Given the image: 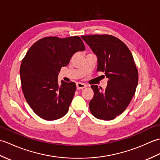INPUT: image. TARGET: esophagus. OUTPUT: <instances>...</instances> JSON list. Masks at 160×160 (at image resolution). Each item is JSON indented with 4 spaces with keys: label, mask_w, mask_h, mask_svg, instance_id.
Here are the masks:
<instances>
[{
    "label": "esophagus",
    "mask_w": 160,
    "mask_h": 160,
    "mask_svg": "<svg viewBox=\"0 0 160 160\" xmlns=\"http://www.w3.org/2000/svg\"><path fill=\"white\" fill-rule=\"evenodd\" d=\"M87 87L86 84H84V83H81V82H78L76 84V88L78 90H80V89H82L84 88Z\"/></svg>",
    "instance_id": "34e87169"
}]
</instances>
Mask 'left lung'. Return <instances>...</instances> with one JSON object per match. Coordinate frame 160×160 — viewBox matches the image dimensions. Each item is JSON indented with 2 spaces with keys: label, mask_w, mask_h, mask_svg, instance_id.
Masks as SVG:
<instances>
[{
  "label": "left lung",
  "mask_w": 160,
  "mask_h": 160,
  "mask_svg": "<svg viewBox=\"0 0 160 160\" xmlns=\"http://www.w3.org/2000/svg\"><path fill=\"white\" fill-rule=\"evenodd\" d=\"M98 58V71L108 78L104 89L92 85L94 96L89 109L100 120H111L123 113L135 93L138 71L130 50L118 38L111 35L81 36Z\"/></svg>",
  "instance_id": "obj_1"
}]
</instances>
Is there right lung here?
<instances>
[{"label": "right lung", "mask_w": 160, "mask_h": 160, "mask_svg": "<svg viewBox=\"0 0 160 160\" xmlns=\"http://www.w3.org/2000/svg\"><path fill=\"white\" fill-rule=\"evenodd\" d=\"M85 49L79 36L45 37L30 47L20 68L22 90L33 112L46 120L62 118L69 110L76 83L58 82L62 67L77 52Z\"/></svg>", "instance_id": "1"}]
</instances>
